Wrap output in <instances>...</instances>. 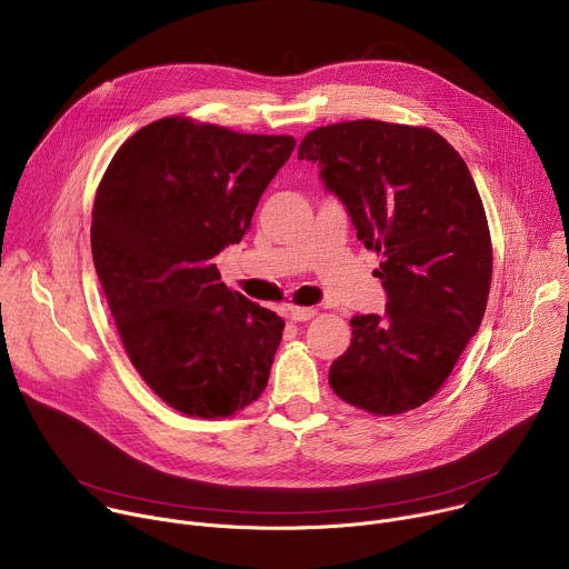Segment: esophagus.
I'll list each match as a JSON object with an SVG mask.
<instances>
[{"label":"esophagus","mask_w":569,"mask_h":569,"mask_svg":"<svg viewBox=\"0 0 569 569\" xmlns=\"http://www.w3.org/2000/svg\"><path fill=\"white\" fill-rule=\"evenodd\" d=\"M315 315H317L315 308H299V306H290L288 308V319H292V321H308Z\"/></svg>","instance_id":"esophagus-1"}]
</instances>
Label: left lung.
Wrapping results in <instances>:
<instances>
[{
    "instance_id": "obj_1",
    "label": "left lung",
    "mask_w": 569,
    "mask_h": 569,
    "mask_svg": "<svg viewBox=\"0 0 569 569\" xmlns=\"http://www.w3.org/2000/svg\"><path fill=\"white\" fill-rule=\"evenodd\" d=\"M297 157L319 167L358 240L382 257L385 315L351 319L329 382L373 415L415 410L450 376L491 290V233L466 161L430 128L371 119L308 132Z\"/></svg>"
}]
</instances>
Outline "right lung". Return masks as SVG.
<instances>
[{"label": "right lung", "instance_id": "1", "mask_svg": "<svg viewBox=\"0 0 569 569\" xmlns=\"http://www.w3.org/2000/svg\"><path fill=\"white\" fill-rule=\"evenodd\" d=\"M295 150L286 134L159 119L112 157L92 257L130 362L171 408L231 417L268 385L283 319L229 290L213 259L240 242Z\"/></svg>", "mask_w": 569, "mask_h": 569}]
</instances>
